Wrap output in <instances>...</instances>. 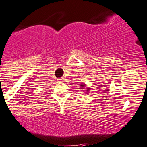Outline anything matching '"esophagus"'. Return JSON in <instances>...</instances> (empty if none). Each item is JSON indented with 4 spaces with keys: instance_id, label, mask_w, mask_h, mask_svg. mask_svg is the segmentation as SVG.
I'll return each instance as SVG.
<instances>
[{
    "instance_id": "34e87169",
    "label": "esophagus",
    "mask_w": 147,
    "mask_h": 147,
    "mask_svg": "<svg viewBox=\"0 0 147 147\" xmlns=\"http://www.w3.org/2000/svg\"><path fill=\"white\" fill-rule=\"evenodd\" d=\"M58 80H59V82H62V81L65 80V77H61V78H59Z\"/></svg>"
}]
</instances>
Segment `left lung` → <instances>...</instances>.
<instances>
[{"instance_id": "obj_1", "label": "left lung", "mask_w": 147, "mask_h": 147, "mask_svg": "<svg viewBox=\"0 0 147 147\" xmlns=\"http://www.w3.org/2000/svg\"><path fill=\"white\" fill-rule=\"evenodd\" d=\"M83 83H84V82H82V85H80V86H82V88H83V89H87V90H86V91H85V92H88V88H85V87H86V86H85V85L84 84H83ZM86 94H87V93H86Z\"/></svg>"}]
</instances>
